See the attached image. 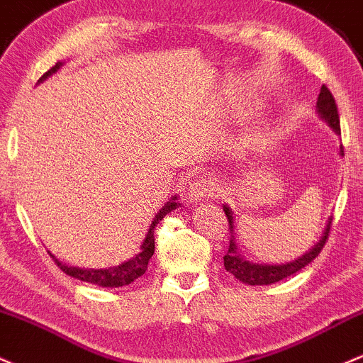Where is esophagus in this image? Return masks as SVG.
<instances>
[{
	"instance_id": "34e87169",
	"label": "esophagus",
	"mask_w": 363,
	"mask_h": 363,
	"mask_svg": "<svg viewBox=\"0 0 363 363\" xmlns=\"http://www.w3.org/2000/svg\"><path fill=\"white\" fill-rule=\"evenodd\" d=\"M219 194V183L214 178L209 177H197L190 183L189 190H186V197L192 202H201L203 199L216 197Z\"/></svg>"
}]
</instances>
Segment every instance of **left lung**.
Listing matches in <instances>:
<instances>
[{
  "mask_svg": "<svg viewBox=\"0 0 363 363\" xmlns=\"http://www.w3.org/2000/svg\"><path fill=\"white\" fill-rule=\"evenodd\" d=\"M317 113H319L320 120H324L325 123L329 125L337 135H341L340 130V115H337V106L335 97H333L331 91H329L325 85L320 87L319 99H317ZM340 154L343 156V147H340ZM223 211H225L228 223H230V231H231V240H230V248H228L225 259V267L228 272L235 276L236 279H240L242 283L252 284V286H262V284H272L278 283V281L288 278V276L295 274L300 269H303L305 266L312 262L317 255L323 250L325 240H328L329 228H331V218L325 223V228L320 235V238L317 240V243L308 248V252H305L303 255H300L298 259L291 260V262L286 264H255L250 262V260L245 259V255H242V250H240L238 245H236L235 238V218L233 211L223 203Z\"/></svg>",
  "mask_w": 363,
  "mask_h": 363,
  "instance_id": "obj_1",
  "label": "left lung"
}]
</instances>
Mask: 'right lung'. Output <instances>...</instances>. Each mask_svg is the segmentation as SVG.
Listing matches in <instances>:
<instances>
[{
	"label": "right lung",
	"instance_id": "right-lung-1",
	"mask_svg": "<svg viewBox=\"0 0 363 363\" xmlns=\"http://www.w3.org/2000/svg\"><path fill=\"white\" fill-rule=\"evenodd\" d=\"M63 65H65V61H58V63H56L55 67L51 68V70H48L43 77H40L38 84L44 82L48 77L55 75V73L58 72L60 68L63 67ZM178 206H180V203H178V197H177V195H173V197H171L169 201L161 207L160 213H157L152 218V223H150L147 235H145L144 242H142V245H140V252L135 254V257L125 260V262L118 264V266L103 267V269H85V267L67 266V264H63L61 260L56 259L55 255L51 254V252H50V255L52 259H55V262L58 264L60 269L63 272H67V274L72 276V278L85 281V283L97 284V286H103V288L127 286V284L133 283V281H135L137 278H140V276L144 274L145 271H147L149 259L152 257L154 248H156V247H154V228L157 226V223H160L166 214H169L171 211L177 209Z\"/></svg>",
	"mask_w": 363,
	"mask_h": 363
}]
</instances>
